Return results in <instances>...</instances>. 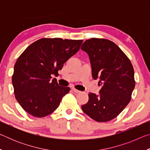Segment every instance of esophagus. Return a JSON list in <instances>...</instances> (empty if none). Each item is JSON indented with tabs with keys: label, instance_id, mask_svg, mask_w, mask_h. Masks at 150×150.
<instances>
[{
	"label": "esophagus",
	"instance_id": "34e87169",
	"mask_svg": "<svg viewBox=\"0 0 150 150\" xmlns=\"http://www.w3.org/2000/svg\"><path fill=\"white\" fill-rule=\"evenodd\" d=\"M71 89H72V91H73V92L75 93H79L81 92L80 91H79V90H77V89H76V88H75L74 87H72V88H71Z\"/></svg>",
	"mask_w": 150,
	"mask_h": 150
}]
</instances>
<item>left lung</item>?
<instances>
[{
  "instance_id": "1",
  "label": "left lung",
  "mask_w": 150,
  "mask_h": 150,
  "mask_svg": "<svg viewBox=\"0 0 150 150\" xmlns=\"http://www.w3.org/2000/svg\"><path fill=\"white\" fill-rule=\"evenodd\" d=\"M81 49L88 55L92 77L98 79L99 94L88 93L83 111L97 122L116 118L130 101L135 87L134 71L130 59L115 43L105 39L86 40Z\"/></svg>"
}]
</instances>
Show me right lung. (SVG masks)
Returning a JSON list of instances; mask_svg holds the SVG:
<instances>
[{
	"label": "right lung",
	"mask_w": 150,
	"mask_h": 150,
	"mask_svg": "<svg viewBox=\"0 0 150 150\" xmlns=\"http://www.w3.org/2000/svg\"><path fill=\"white\" fill-rule=\"evenodd\" d=\"M83 40L42 38L30 45L17 59L12 82L16 99L25 111L42 118L59 106L70 88L58 85V71L80 49Z\"/></svg>",
	"instance_id": "add662e5"
}]
</instances>
